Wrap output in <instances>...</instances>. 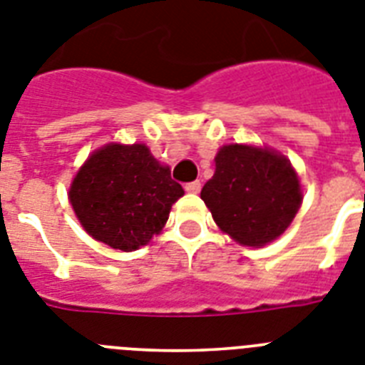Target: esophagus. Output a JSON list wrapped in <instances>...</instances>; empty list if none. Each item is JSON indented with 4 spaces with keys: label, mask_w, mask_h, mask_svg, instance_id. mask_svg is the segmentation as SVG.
I'll return each mask as SVG.
<instances>
[{
    "label": "esophagus",
    "mask_w": 365,
    "mask_h": 365,
    "mask_svg": "<svg viewBox=\"0 0 365 365\" xmlns=\"http://www.w3.org/2000/svg\"><path fill=\"white\" fill-rule=\"evenodd\" d=\"M202 189V183L200 182H191L185 185V191L187 192H192V195H197V192H200Z\"/></svg>",
    "instance_id": "34e87169"
}]
</instances>
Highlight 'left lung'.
<instances>
[{"label": "left lung", "instance_id": "1", "mask_svg": "<svg viewBox=\"0 0 365 365\" xmlns=\"http://www.w3.org/2000/svg\"><path fill=\"white\" fill-rule=\"evenodd\" d=\"M213 220L245 247L280 237L302 204L301 182L286 155L271 148L226 145L215 155V174L202 187Z\"/></svg>", "mask_w": 365, "mask_h": 365}]
</instances>
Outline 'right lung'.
Wrapping results in <instances>:
<instances>
[{"label": "right lung", "mask_w": 365, "mask_h": 365, "mask_svg": "<svg viewBox=\"0 0 365 365\" xmlns=\"http://www.w3.org/2000/svg\"><path fill=\"white\" fill-rule=\"evenodd\" d=\"M183 189L146 145L98 148L79 168L68 198L81 226L96 241L131 252L163 230Z\"/></svg>", "instance_id": "right-lung-1"}]
</instances>
